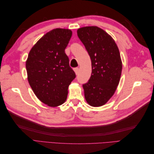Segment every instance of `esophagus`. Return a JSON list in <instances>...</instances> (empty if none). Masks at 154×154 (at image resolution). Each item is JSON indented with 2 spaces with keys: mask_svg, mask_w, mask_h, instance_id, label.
<instances>
[{
  "mask_svg": "<svg viewBox=\"0 0 154 154\" xmlns=\"http://www.w3.org/2000/svg\"><path fill=\"white\" fill-rule=\"evenodd\" d=\"M74 72H75L76 74H78V72H79V68H78V67L74 68Z\"/></svg>",
  "mask_w": 154,
  "mask_h": 154,
  "instance_id": "34e87169",
  "label": "esophagus"
}]
</instances>
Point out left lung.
Masks as SVG:
<instances>
[{"label":"left lung","instance_id":"left-lung-1","mask_svg":"<svg viewBox=\"0 0 154 154\" xmlns=\"http://www.w3.org/2000/svg\"><path fill=\"white\" fill-rule=\"evenodd\" d=\"M77 34L91 60V76L83 85L85 100L91 106H100L113 96L119 84L122 71L119 49L114 39L98 27H81Z\"/></svg>","mask_w":154,"mask_h":154}]
</instances>
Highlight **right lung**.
<instances>
[{
  "mask_svg": "<svg viewBox=\"0 0 154 154\" xmlns=\"http://www.w3.org/2000/svg\"><path fill=\"white\" fill-rule=\"evenodd\" d=\"M71 36L70 29L50 31L32 48L26 63L32 90L42 103L50 106L66 101L68 87L76 78L65 53Z\"/></svg>",
  "mask_w": 154,
  "mask_h": 154,
  "instance_id": "add662e5",
  "label": "right lung"
}]
</instances>
